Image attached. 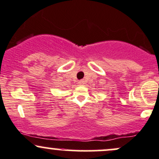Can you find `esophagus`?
Instances as JSON below:
<instances>
[{
    "instance_id": "1",
    "label": "esophagus",
    "mask_w": 159,
    "mask_h": 159,
    "mask_svg": "<svg viewBox=\"0 0 159 159\" xmlns=\"http://www.w3.org/2000/svg\"><path fill=\"white\" fill-rule=\"evenodd\" d=\"M84 84V81L83 80H81V81H78V84H80V85H82V84Z\"/></svg>"
}]
</instances>
